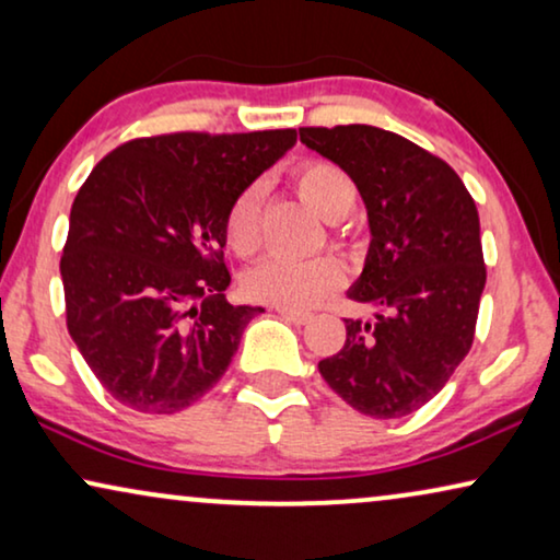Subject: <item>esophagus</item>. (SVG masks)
Listing matches in <instances>:
<instances>
[{
	"label": "esophagus",
	"mask_w": 560,
	"mask_h": 560,
	"mask_svg": "<svg viewBox=\"0 0 560 560\" xmlns=\"http://www.w3.org/2000/svg\"><path fill=\"white\" fill-rule=\"evenodd\" d=\"M280 313L282 318L285 320H293V324H298V326H303V324H308V320L313 318L308 311H295V308H282V305H278V308H275Z\"/></svg>",
	"instance_id": "1"
}]
</instances>
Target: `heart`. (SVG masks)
<instances>
[{"label":"heart","mask_w":560,"mask_h":560,"mask_svg":"<svg viewBox=\"0 0 560 560\" xmlns=\"http://www.w3.org/2000/svg\"><path fill=\"white\" fill-rule=\"evenodd\" d=\"M301 196L326 221H343L357 206V186L339 165L326 160L303 163L295 173ZM262 209L265 186L252 183L234 198L226 213V242L236 255H255L262 244ZM244 293L255 301L282 305V308L305 311L336 293L343 285V267L339 259L318 257H265L242 280Z\"/></svg>","instance_id":"obj_1"}]
</instances>
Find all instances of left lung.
Segmentation results:
<instances>
[{"instance_id": "left-lung-1", "label": "left lung", "mask_w": 560, "mask_h": 560, "mask_svg": "<svg viewBox=\"0 0 560 560\" xmlns=\"http://www.w3.org/2000/svg\"><path fill=\"white\" fill-rule=\"evenodd\" d=\"M301 142L349 173L372 234L347 295L374 318H343L347 341L318 372L362 416H410L471 349L487 282L477 203L454 167L387 129L301 127Z\"/></svg>"}]
</instances>
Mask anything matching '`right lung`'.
<instances>
[{
    "mask_svg": "<svg viewBox=\"0 0 560 560\" xmlns=\"http://www.w3.org/2000/svg\"><path fill=\"white\" fill-rule=\"evenodd\" d=\"M295 140V129L142 137L91 171L60 278L68 334L114 400L171 416L229 370L265 311L224 298L229 206Z\"/></svg>",
    "mask_w": 560,
    "mask_h": 560,
    "instance_id": "add662e5",
    "label": "right lung"
}]
</instances>
